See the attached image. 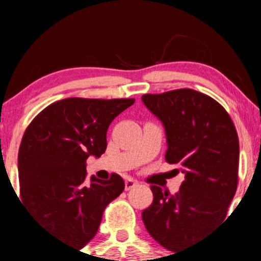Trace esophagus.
Returning a JSON list of instances; mask_svg holds the SVG:
<instances>
[{"mask_svg":"<svg viewBox=\"0 0 261 261\" xmlns=\"http://www.w3.org/2000/svg\"><path fill=\"white\" fill-rule=\"evenodd\" d=\"M139 186V181L136 179H134V178H127V179L125 180V189L126 191H130V189L135 188V187Z\"/></svg>","mask_w":261,"mask_h":261,"instance_id":"1","label":"esophagus"}]
</instances>
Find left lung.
I'll list each match as a JSON object with an SVG mask.
<instances>
[{
    "label": "left lung",
    "mask_w": 261,
    "mask_h": 261,
    "mask_svg": "<svg viewBox=\"0 0 261 261\" xmlns=\"http://www.w3.org/2000/svg\"><path fill=\"white\" fill-rule=\"evenodd\" d=\"M141 99L165 128V160L179 164L184 173L175 194L151 186L154 199L141 215L151 238L175 252L226 218L238 188V133L226 110L194 89L144 94Z\"/></svg>",
    "instance_id": "8db88e82"
}]
</instances>
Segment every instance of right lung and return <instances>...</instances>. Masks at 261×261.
Instances as JSON below:
<instances>
[{
    "instance_id": "add662e5",
    "label": "right lung",
    "mask_w": 261,
    "mask_h": 261,
    "mask_svg": "<svg viewBox=\"0 0 261 261\" xmlns=\"http://www.w3.org/2000/svg\"><path fill=\"white\" fill-rule=\"evenodd\" d=\"M134 98H65L44 109L26 128L18 150L21 202L46 232L82 249L101 223L107 204L122 193L123 179L92 175L86 160L107 147V130Z\"/></svg>"
}]
</instances>
